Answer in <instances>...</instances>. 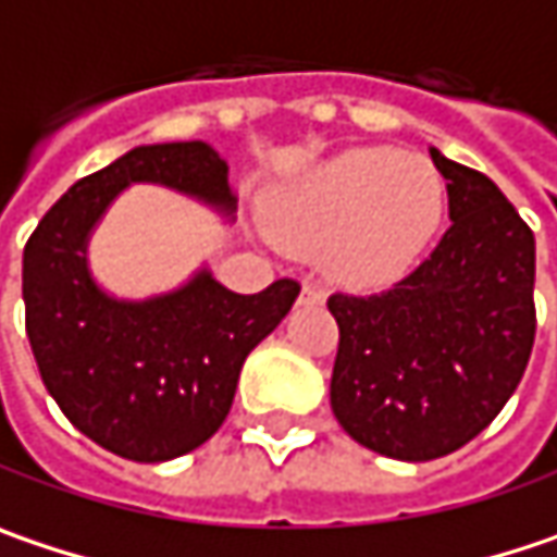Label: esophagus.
Segmentation results:
<instances>
[{"label": "esophagus", "instance_id": "1", "mask_svg": "<svg viewBox=\"0 0 557 557\" xmlns=\"http://www.w3.org/2000/svg\"><path fill=\"white\" fill-rule=\"evenodd\" d=\"M300 304H323L326 295H323V288L320 285H313V282H304V288H300Z\"/></svg>", "mask_w": 557, "mask_h": 557}]
</instances>
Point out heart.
Returning a JSON list of instances; mask_svg holds the SVG:
<instances>
[{"instance_id":"b5f03b06","label":"heart","mask_w":557,"mask_h":557,"mask_svg":"<svg viewBox=\"0 0 557 557\" xmlns=\"http://www.w3.org/2000/svg\"><path fill=\"white\" fill-rule=\"evenodd\" d=\"M437 174L416 154L351 148L265 199L269 234L298 257H320L348 288L403 278L441 221Z\"/></svg>"}]
</instances>
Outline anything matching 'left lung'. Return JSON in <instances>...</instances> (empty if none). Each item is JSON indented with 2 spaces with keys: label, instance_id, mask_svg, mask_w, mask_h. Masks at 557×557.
Here are the masks:
<instances>
[{
  "label": "left lung",
  "instance_id": "left-lung-1",
  "mask_svg": "<svg viewBox=\"0 0 557 557\" xmlns=\"http://www.w3.org/2000/svg\"><path fill=\"white\" fill-rule=\"evenodd\" d=\"M450 227L383 295H333L330 406L380 457L428 462L482 434L527 371L536 338V240L492 180L444 158Z\"/></svg>",
  "mask_w": 557,
  "mask_h": 557
}]
</instances>
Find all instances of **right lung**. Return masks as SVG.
Wrapping results in <instances>:
<instances>
[{
  "instance_id": "1",
  "label": "right lung",
  "mask_w": 557,
  "mask_h": 557,
  "mask_svg": "<svg viewBox=\"0 0 557 557\" xmlns=\"http://www.w3.org/2000/svg\"><path fill=\"white\" fill-rule=\"evenodd\" d=\"M133 183L183 193L234 221L227 161L209 141L136 145L82 177L40 219L24 247L27 338L65 418L103 450L164 462L202 447L231 412L247 355L300 295L278 278L259 295L224 288L202 265L154 298H116L88 265V240Z\"/></svg>"
}]
</instances>
